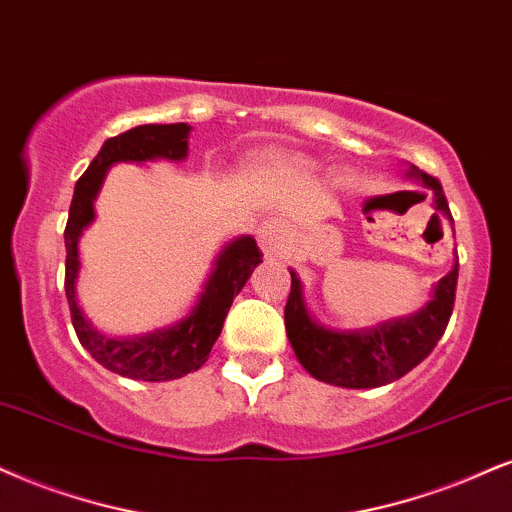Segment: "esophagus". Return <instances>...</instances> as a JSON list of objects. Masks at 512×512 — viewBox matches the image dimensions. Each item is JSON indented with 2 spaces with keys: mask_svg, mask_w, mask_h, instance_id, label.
<instances>
[{
  "mask_svg": "<svg viewBox=\"0 0 512 512\" xmlns=\"http://www.w3.org/2000/svg\"><path fill=\"white\" fill-rule=\"evenodd\" d=\"M258 244H261L263 254L268 258H280L282 249H285V230L277 220H266L258 227Z\"/></svg>",
  "mask_w": 512,
  "mask_h": 512,
  "instance_id": "esophagus-1",
  "label": "esophagus"
}]
</instances>
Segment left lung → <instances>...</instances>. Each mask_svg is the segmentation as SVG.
Listing matches in <instances>:
<instances>
[{
  "label": "left lung",
  "instance_id": "1",
  "mask_svg": "<svg viewBox=\"0 0 512 512\" xmlns=\"http://www.w3.org/2000/svg\"><path fill=\"white\" fill-rule=\"evenodd\" d=\"M406 175L418 178L427 189H432L434 208L444 213L453 225L441 182L415 166H410ZM289 273H292V292L285 306V327L299 363L315 380L334 384V387L372 389L396 382L425 361L437 346L449 325L453 301H456L458 256L449 273L434 285L430 301L420 311L353 332L327 330L315 323L308 313L304 285L294 270Z\"/></svg>",
  "mask_w": 512,
  "mask_h": 512
}]
</instances>
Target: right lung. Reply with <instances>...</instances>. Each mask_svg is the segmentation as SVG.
Returning <instances> with one entry per match:
<instances>
[{
    "label": "right lung",
    "mask_w": 512,
    "mask_h": 512,
    "mask_svg": "<svg viewBox=\"0 0 512 512\" xmlns=\"http://www.w3.org/2000/svg\"><path fill=\"white\" fill-rule=\"evenodd\" d=\"M189 125H137L111 137L94 156L90 168L75 182V192L66 223V296L80 344L92 353L97 363L116 375L142 382H168L199 370L208 361L213 344L223 330L232 299L242 292L254 268L261 263L256 239L244 235L223 246L211 275L204 282L197 304L180 323L154 330L140 337H106L85 318L78 304L75 282L80 273V235L94 220V199L104 185L106 170L113 163L144 161H182L189 151Z\"/></svg>",
    "instance_id": "add662e5"
}]
</instances>
